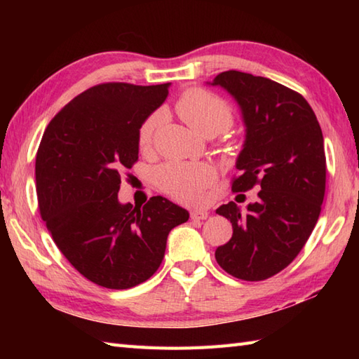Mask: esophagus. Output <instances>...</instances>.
Segmentation results:
<instances>
[{
	"label": "esophagus",
	"mask_w": 359,
	"mask_h": 359,
	"mask_svg": "<svg viewBox=\"0 0 359 359\" xmlns=\"http://www.w3.org/2000/svg\"><path fill=\"white\" fill-rule=\"evenodd\" d=\"M207 217H208L207 210H193L191 211V219H194V220H205Z\"/></svg>",
	"instance_id": "esophagus-1"
}]
</instances>
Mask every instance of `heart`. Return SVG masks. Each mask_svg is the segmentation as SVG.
<instances>
[{
  "label": "heart",
  "instance_id": "heart-1",
  "mask_svg": "<svg viewBox=\"0 0 359 359\" xmlns=\"http://www.w3.org/2000/svg\"><path fill=\"white\" fill-rule=\"evenodd\" d=\"M175 111L185 123L203 135L208 131L222 133L233 123V112L222 98L203 89H189L179 98ZM162 123V112L157 111L143 121L139 129L140 148H148L157 126ZM156 182L160 189L184 203H197L203 199L205 189L215 184L216 171L210 163H166L157 168Z\"/></svg>",
  "mask_w": 359,
  "mask_h": 359
}]
</instances>
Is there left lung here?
Instances as JSON below:
<instances>
[{
	"label": "left lung",
	"instance_id": "obj_1",
	"mask_svg": "<svg viewBox=\"0 0 359 359\" xmlns=\"http://www.w3.org/2000/svg\"><path fill=\"white\" fill-rule=\"evenodd\" d=\"M207 85L234 98L245 126L236 158L242 174L231 191L261 188L243 210L234 202L216 210L233 225L216 261L234 278L264 280L299 255L318 222L325 193L321 126L306 98L270 79L226 71Z\"/></svg>",
	"mask_w": 359,
	"mask_h": 359
}]
</instances>
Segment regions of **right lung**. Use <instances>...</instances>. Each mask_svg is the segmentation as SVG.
Returning a JSON list of instances; mask_svg holds the SVG:
<instances>
[{
  "mask_svg": "<svg viewBox=\"0 0 359 359\" xmlns=\"http://www.w3.org/2000/svg\"><path fill=\"white\" fill-rule=\"evenodd\" d=\"M171 83H103L67 103L46 128L35 180L41 217L75 270L94 284H142L163 261L168 234L189 212L151 197L118 201L120 172L139 158V129L163 104Z\"/></svg>",
  "mask_w": 359,
  "mask_h": 359,
  "instance_id": "obj_1",
  "label": "right lung"
}]
</instances>
